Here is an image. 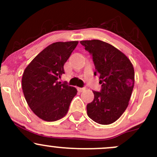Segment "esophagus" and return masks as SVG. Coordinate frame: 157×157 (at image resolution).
<instances>
[{
    "label": "esophagus",
    "instance_id": "esophagus-1",
    "mask_svg": "<svg viewBox=\"0 0 157 157\" xmlns=\"http://www.w3.org/2000/svg\"><path fill=\"white\" fill-rule=\"evenodd\" d=\"M77 90H78V91L79 92H82V91H83V90H85V88H82V87H78L77 88Z\"/></svg>",
    "mask_w": 157,
    "mask_h": 157
}]
</instances>
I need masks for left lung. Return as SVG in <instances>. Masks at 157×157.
<instances>
[{
    "label": "left lung",
    "instance_id": "1",
    "mask_svg": "<svg viewBox=\"0 0 157 157\" xmlns=\"http://www.w3.org/2000/svg\"><path fill=\"white\" fill-rule=\"evenodd\" d=\"M93 56L95 75L102 84L100 92L93 91L94 99L87 104L88 116L100 124H110L127 109L134 85L132 63L113 45L98 39L80 41Z\"/></svg>",
    "mask_w": 157,
    "mask_h": 157
}]
</instances>
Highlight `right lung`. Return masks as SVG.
I'll return each mask as SVG.
<instances>
[{
    "mask_svg": "<svg viewBox=\"0 0 157 157\" xmlns=\"http://www.w3.org/2000/svg\"><path fill=\"white\" fill-rule=\"evenodd\" d=\"M78 41L58 42L42 51L28 64L22 77V89L31 110L41 119L55 121L66 115L77 90L58 81L64 65Z\"/></svg>",
    "mask_w": 157,
    "mask_h": 157,
    "instance_id": "right-lung-1",
    "label": "right lung"
}]
</instances>
